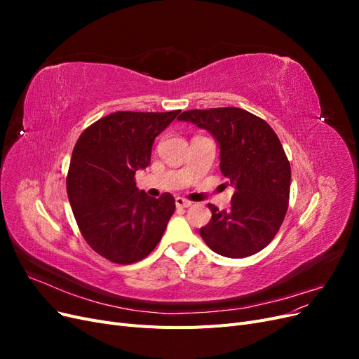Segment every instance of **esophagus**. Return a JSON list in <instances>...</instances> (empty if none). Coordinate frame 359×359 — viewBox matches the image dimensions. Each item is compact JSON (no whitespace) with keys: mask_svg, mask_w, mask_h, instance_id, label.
<instances>
[{"mask_svg":"<svg viewBox=\"0 0 359 359\" xmlns=\"http://www.w3.org/2000/svg\"><path fill=\"white\" fill-rule=\"evenodd\" d=\"M175 205L178 206V208H189V206H191V202L178 196V198H175Z\"/></svg>","mask_w":359,"mask_h":359,"instance_id":"obj_1","label":"esophagus"}]
</instances>
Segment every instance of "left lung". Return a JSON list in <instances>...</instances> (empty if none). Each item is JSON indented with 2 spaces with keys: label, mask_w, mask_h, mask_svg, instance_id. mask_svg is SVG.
Returning <instances> with one entry per match:
<instances>
[{
  "label": "left lung",
  "mask_w": 359,
  "mask_h": 359,
  "mask_svg": "<svg viewBox=\"0 0 359 359\" xmlns=\"http://www.w3.org/2000/svg\"><path fill=\"white\" fill-rule=\"evenodd\" d=\"M208 130L220 145V169L235 189L231 208L212 212L201 236L212 252L247 257L274 240L289 206L290 165L265 119L240 107L191 109L178 116Z\"/></svg>",
  "instance_id": "left-lung-1"
}]
</instances>
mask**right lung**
<instances>
[{"label":"right lung","instance_id":"add662e5","mask_svg":"<svg viewBox=\"0 0 359 359\" xmlns=\"http://www.w3.org/2000/svg\"><path fill=\"white\" fill-rule=\"evenodd\" d=\"M178 111L106 115L86 127L73 148L67 194L83 240L104 259L130 265L160 243L175 211V199L149 198L136 187L137 169L151 161V149Z\"/></svg>","mask_w":359,"mask_h":359}]
</instances>
